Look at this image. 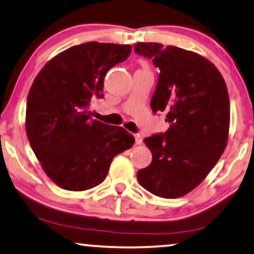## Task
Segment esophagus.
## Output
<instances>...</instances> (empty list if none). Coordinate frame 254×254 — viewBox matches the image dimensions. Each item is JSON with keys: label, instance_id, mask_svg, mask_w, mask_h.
<instances>
[{"label": "esophagus", "instance_id": "34e87169", "mask_svg": "<svg viewBox=\"0 0 254 254\" xmlns=\"http://www.w3.org/2000/svg\"><path fill=\"white\" fill-rule=\"evenodd\" d=\"M134 139H135V143H137V145H141L142 143V135L141 134H134Z\"/></svg>", "mask_w": 254, "mask_h": 254}]
</instances>
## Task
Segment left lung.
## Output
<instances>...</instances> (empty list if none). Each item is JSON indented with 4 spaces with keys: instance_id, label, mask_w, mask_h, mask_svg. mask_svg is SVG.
Returning <instances> with one entry per match:
<instances>
[{
    "instance_id": "8db88e82",
    "label": "left lung",
    "mask_w": 254,
    "mask_h": 254,
    "mask_svg": "<svg viewBox=\"0 0 254 254\" xmlns=\"http://www.w3.org/2000/svg\"><path fill=\"white\" fill-rule=\"evenodd\" d=\"M133 48L160 69L150 106L154 113H166L170 123L164 134L143 140L153 160L139 170L138 181L160 197H181L205 179L226 149L230 123L226 82L196 52L153 42Z\"/></svg>"
}]
</instances>
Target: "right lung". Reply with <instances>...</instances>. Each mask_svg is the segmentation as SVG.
Here are the masks:
<instances>
[{"label": "right lung", "mask_w": 254, "mask_h": 254, "mask_svg": "<svg viewBox=\"0 0 254 254\" xmlns=\"http://www.w3.org/2000/svg\"><path fill=\"white\" fill-rule=\"evenodd\" d=\"M128 44L88 42L60 52L45 64L30 86L26 132L41 166L60 188L88 190L106 179L117 154L133 135L122 127L91 117L103 97L104 78L131 54Z\"/></svg>", "instance_id": "1"}]
</instances>
